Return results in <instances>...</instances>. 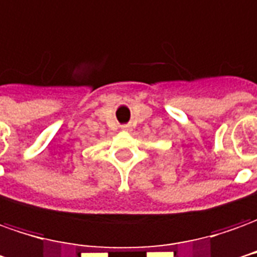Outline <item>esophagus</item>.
<instances>
[{"instance_id": "1", "label": "esophagus", "mask_w": 257, "mask_h": 257, "mask_svg": "<svg viewBox=\"0 0 257 257\" xmlns=\"http://www.w3.org/2000/svg\"><path fill=\"white\" fill-rule=\"evenodd\" d=\"M121 130H123V132H130L132 128H130V125H123V127H121Z\"/></svg>"}]
</instances>
